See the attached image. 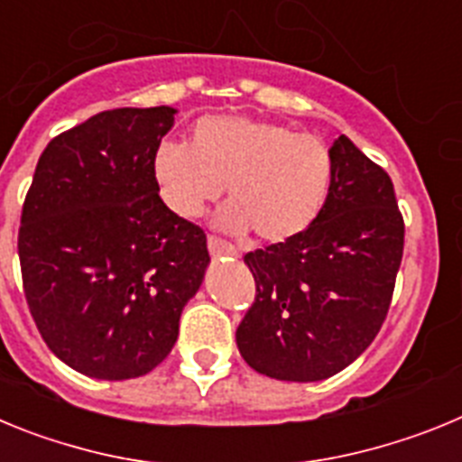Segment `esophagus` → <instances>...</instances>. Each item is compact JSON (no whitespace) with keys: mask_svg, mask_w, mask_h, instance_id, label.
Here are the masks:
<instances>
[{"mask_svg":"<svg viewBox=\"0 0 462 462\" xmlns=\"http://www.w3.org/2000/svg\"><path fill=\"white\" fill-rule=\"evenodd\" d=\"M208 250H210V254L215 256V259H219V256H238L236 247H231V245L224 243V240L215 238V236L208 238Z\"/></svg>","mask_w":462,"mask_h":462,"instance_id":"34e87169","label":"esophagus"}]
</instances>
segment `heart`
Segmentation results:
<instances>
[{
    "mask_svg": "<svg viewBox=\"0 0 462 462\" xmlns=\"http://www.w3.org/2000/svg\"><path fill=\"white\" fill-rule=\"evenodd\" d=\"M159 196L173 215L194 219L226 187L215 224L280 245L305 234L328 201L333 154L321 138L238 116L196 122L189 145L166 141L154 152Z\"/></svg>",
    "mask_w": 462,
    "mask_h": 462,
    "instance_id": "b5f03b06",
    "label": "heart"
}]
</instances>
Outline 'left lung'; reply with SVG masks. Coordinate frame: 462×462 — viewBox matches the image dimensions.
I'll return each instance as SVG.
<instances>
[{"mask_svg":"<svg viewBox=\"0 0 462 462\" xmlns=\"http://www.w3.org/2000/svg\"><path fill=\"white\" fill-rule=\"evenodd\" d=\"M330 154L333 185L317 222L245 254L256 298L236 342L250 368L282 382H319L356 361L386 319L402 261L389 173L346 136Z\"/></svg>","mask_w":462,"mask_h":462,"instance_id":"obj_1","label":"left lung"}]
</instances>
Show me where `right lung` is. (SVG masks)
Instances as JSON below:
<instances>
[{
    "mask_svg": "<svg viewBox=\"0 0 462 462\" xmlns=\"http://www.w3.org/2000/svg\"><path fill=\"white\" fill-rule=\"evenodd\" d=\"M175 113H97L48 143L24 196V298L51 352L88 377L157 368L210 263L203 228L173 215L154 182Z\"/></svg>",
    "mask_w": 462,
    "mask_h": 462,
    "instance_id": "right-lung-1",
    "label": "right lung"
}]
</instances>
